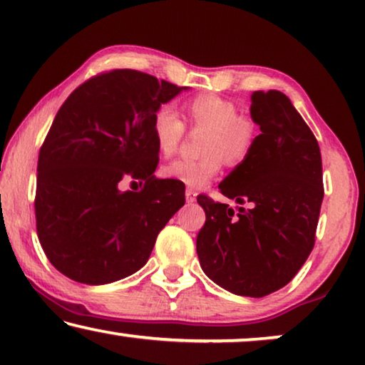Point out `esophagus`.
Segmentation results:
<instances>
[{
    "label": "esophagus",
    "mask_w": 365,
    "mask_h": 365,
    "mask_svg": "<svg viewBox=\"0 0 365 365\" xmlns=\"http://www.w3.org/2000/svg\"><path fill=\"white\" fill-rule=\"evenodd\" d=\"M196 196H197V192L194 191V189H191V187H187V189H186V201H187L189 204L196 201Z\"/></svg>",
    "instance_id": "obj_1"
}]
</instances>
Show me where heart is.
<instances>
[{
    "label": "heart",
    "mask_w": 365,
    "mask_h": 365,
    "mask_svg": "<svg viewBox=\"0 0 365 365\" xmlns=\"http://www.w3.org/2000/svg\"><path fill=\"white\" fill-rule=\"evenodd\" d=\"M189 126L202 133L197 159H176L163 168V176L184 186L199 189L221 171L222 159L239 164L247 158L256 141V123L246 114H237L236 104L217 94H199L184 103ZM153 136L163 156L176 153L184 136V124L169 108L158 109L153 118Z\"/></svg>",
    "instance_id": "1"
}]
</instances>
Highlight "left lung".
<instances>
[{"instance_id":"1","label":"left lung","mask_w":365,"mask_h":365,"mask_svg":"<svg viewBox=\"0 0 365 365\" xmlns=\"http://www.w3.org/2000/svg\"><path fill=\"white\" fill-rule=\"evenodd\" d=\"M261 129L247 158L219 184L229 204L197 196L206 222L196 239L202 271L226 291L264 297L292 281L311 254L324 197L317 139L281 91H254Z\"/></svg>"}]
</instances>
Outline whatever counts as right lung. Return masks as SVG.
<instances>
[{
    "label": "right lung",
    "instance_id": "1",
    "mask_svg": "<svg viewBox=\"0 0 365 365\" xmlns=\"http://www.w3.org/2000/svg\"><path fill=\"white\" fill-rule=\"evenodd\" d=\"M179 88L134 69H113L69 94L38 158L36 231L49 262L99 286L148 262L156 237L184 206V186L154 176L153 118ZM145 182L121 192L126 180Z\"/></svg>",
    "mask_w": 365,
    "mask_h": 365
}]
</instances>
